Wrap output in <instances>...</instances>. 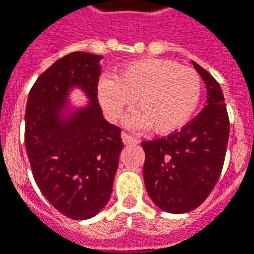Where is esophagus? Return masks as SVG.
I'll list each match as a JSON object with an SVG mask.
<instances>
[{
	"mask_svg": "<svg viewBox=\"0 0 254 254\" xmlns=\"http://www.w3.org/2000/svg\"><path fill=\"white\" fill-rule=\"evenodd\" d=\"M122 141L125 144H137L140 140L137 137H134V136H130V134L127 133H122Z\"/></svg>",
	"mask_w": 254,
	"mask_h": 254,
	"instance_id": "1",
	"label": "esophagus"
}]
</instances>
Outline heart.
<instances>
[{
  "label": "heart",
  "mask_w": 254,
  "mask_h": 254,
  "mask_svg": "<svg viewBox=\"0 0 254 254\" xmlns=\"http://www.w3.org/2000/svg\"><path fill=\"white\" fill-rule=\"evenodd\" d=\"M203 90L200 75L178 62L157 58L134 60L122 65L113 77H103L97 86L105 115L118 121L136 100L139 113L129 117L132 127H151L170 134L192 120Z\"/></svg>",
  "instance_id": "1"
}]
</instances>
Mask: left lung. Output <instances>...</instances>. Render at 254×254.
Returning <instances> with one entry per match:
<instances>
[{"mask_svg": "<svg viewBox=\"0 0 254 254\" xmlns=\"http://www.w3.org/2000/svg\"><path fill=\"white\" fill-rule=\"evenodd\" d=\"M207 87L206 107L181 130L141 141L144 185L153 203L167 213H189L213 192L221 175L229 118L218 82L193 62Z\"/></svg>", "mask_w": 254, "mask_h": 254, "instance_id": "left-lung-1", "label": "left lung"}]
</instances>
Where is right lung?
<instances>
[{
	"label": "right lung",
	"instance_id": "obj_1",
	"mask_svg": "<svg viewBox=\"0 0 254 254\" xmlns=\"http://www.w3.org/2000/svg\"><path fill=\"white\" fill-rule=\"evenodd\" d=\"M101 58L80 51L60 58L37 77L26 104L25 146L34 181L72 220H87L104 208L124 149L121 127L104 120L98 104ZM72 87H80L91 101L64 120Z\"/></svg>",
	"mask_w": 254,
	"mask_h": 254
}]
</instances>
